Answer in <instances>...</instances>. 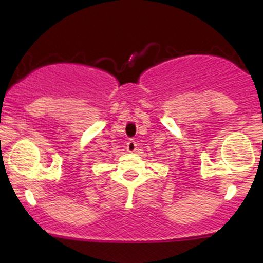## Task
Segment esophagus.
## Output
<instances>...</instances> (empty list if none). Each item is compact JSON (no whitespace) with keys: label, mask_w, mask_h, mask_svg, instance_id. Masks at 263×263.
Returning a JSON list of instances; mask_svg holds the SVG:
<instances>
[{"label":"esophagus","mask_w":263,"mask_h":263,"mask_svg":"<svg viewBox=\"0 0 263 263\" xmlns=\"http://www.w3.org/2000/svg\"><path fill=\"white\" fill-rule=\"evenodd\" d=\"M137 149V143L134 140H129L127 142V151L128 152H135Z\"/></svg>","instance_id":"obj_1"}]
</instances>
